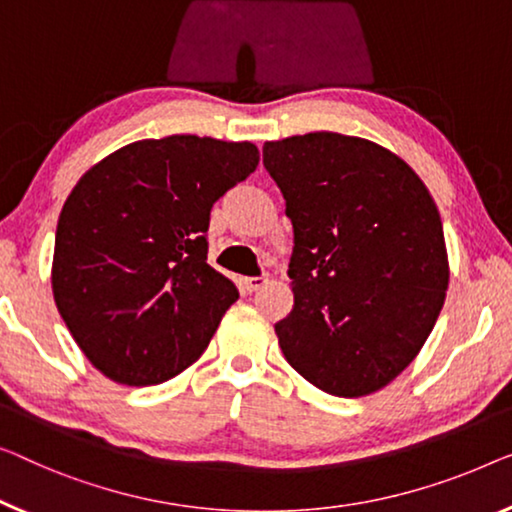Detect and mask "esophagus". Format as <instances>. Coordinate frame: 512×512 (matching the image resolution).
<instances>
[{
	"mask_svg": "<svg viewBox=\"0 0 512 512\" xmlns=\"http://www.w3.org/2000/svg\"><path fill=\"white\" fill-rule=\"evenodd\" d=\"M266 276H248V278H243L241 280V287H243V292H257L259 287H264L266 285Z\"/></svg>",
	"mask_w": 512,
	"mask_h": 512,
	"instance_id": "esophagus-1",
	"label": "esophagus"
}]
</instances>
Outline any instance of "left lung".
<instances>
[{
	"instance_id": "left-lung-1",
	"label": "left lung",
	"mask_w": 512,
	"mask_h": 512,
	"mask_svg": "<svg viewBox=\"0 0 512 512\" xmlns=\"http://www.w3.org/2000/svg\"><path fill=\"white\" fill-rule=\"evenodd\" d=\"M262 154L294 227L282 354L319 391L375 393L414 361L444 305L439 211L404 160L363 137L294 135Z\"/></svg>"
}]
</instances>
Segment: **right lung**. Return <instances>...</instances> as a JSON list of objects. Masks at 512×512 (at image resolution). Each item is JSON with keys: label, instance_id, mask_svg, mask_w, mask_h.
<instances>
[{"label": "right lung", "instance_id": "obj_1", "mask_svg": "<svg viewBox=\"0 0 512 512\" xmlns=\"http://www.w3.org/2000/svg\"><path fill=\"white\" fill-rule=\"evenodd\" d=\"M257 163L250 142L170 135L126 144L71 190L57 223L52 292L105 377L160 384L209 347L239 299L207 262L211 207Z\"/></svg>", "mask_w": 512, "mask_h": 512}]
</instances>
